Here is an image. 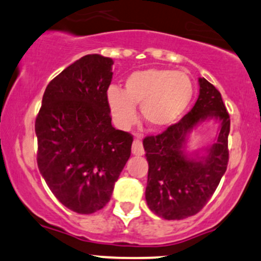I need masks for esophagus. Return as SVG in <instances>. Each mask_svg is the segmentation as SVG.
Masks as SVG:
<instances>
[{
  "instance_id": "obj_1",
  "label": "esophagus",
  "mask_w": 261,
  "mask_h": 261,
  "mask_svg": "<svg viewBox=\"0 0 261 261\" xmlns=\"http://www.w3.org/2000/svg\"><path fill=\"white\" fill-rule=\"evenodd\" d=\"M145 153V149H143V146H142V142H141L140 140H134V143H133V154L135 155H142Z\"/></svg>"
}]
</instances>
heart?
Returning a JSON list of instances; mask_svg holds the SVG:
<instances>
[{
    "instance_id": "obj_1",
    "label": "heart",
    "mask_w": 261,
    "mask_h": 261,
    "mask_svg": "<svg viewBox=\"0 0 261 261\" xmlns=\"http://www.w3.org/2000/svg\"><path fill=\"white\" fill-rule=\"evenodd\" d=\"M194 85L185 72L161 68L136 71L127 77L125 91L109 87L107 100L113 121L126 130L137 121L136 106L152 130L172 126L193 99Z\"/></svg>"
}]
</instances>
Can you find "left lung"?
Masks as SVG:
<instances>
[{"label":"left lung","instance_id":"1","mask_svg":"<svg viewBox=\"0 0 261 261\" xmlns=\"http://www.w3.org/2000/svg\"><path fill=\"white\" fill-rule=\"evenodd\" d=\"M199 85L195 106L180 121L157 136L143 139L148 162L146 201L164 220L196 215L214 195L228 164L229 115L215 86L205 79H199ZM206 118L220 122L218 141L203 158L187 154L186 136Z\"/></svg>","mask_w":261,"mask_h":261}]
</instances>
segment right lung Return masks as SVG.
I'll list each match as a JSON object with an SVG mask.
<instances>
[{
    "mask_svg": "<svg viewBox=\"0 0 261 261\" xmlns=\"http://www.w3.org/2000/svg\"><path fill=\"white\" fill-rule=\"evenodd\" d=\"M113 60L86 55L45 89L35 120L38 168L56 199L77 214L103 208L131 154L133 135L112 125Z\"/></svg>",
    "mask_w": 261,
    "mask_h": 261,
    "instance_id": "1",
    "label": "right lung"
}]
</instances>
